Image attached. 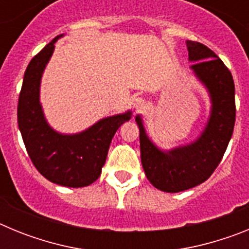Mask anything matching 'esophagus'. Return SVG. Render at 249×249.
Instances as JSON below:
<instances>
[{
    "label": "esophagus",
    "mask_w": 249,
    "mask_h": 249,
    "mask_svg": "<svg viewBox=\"0 0 249 249\" xmlns=\"http://www.w3.org/2000/svg\"><path fill=\"white\" fill-rule=\"evenodd\" d=\"M133 106H135L136 109H143L144 106H146V102H144V100H142V98H136Z\"/></svg>",
    "instance_id": "34e87169"
}]
</instances>
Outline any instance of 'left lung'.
<instances>
[{
	"label": "left lung",
	"instance_id": "obj_1",
	"mask_svg": "<svg viewBox=\"0 0 249 249\" xmlns=\"http://www.w3.org/2000/svg\"><path fill=\"white\" fill-rule=\"evenodd\" d=\"M191 68L206 85L212 100V113L198 140L171 152H162L147 137L140 116L141 160L146 177L157 190L181 192L203 183L218 167L232 137L236 122L234 82L231 71L212 50L187 41Z\"/></svg>",
	"mask_w": 249,
	"mask_h": 249
}]
</instances>
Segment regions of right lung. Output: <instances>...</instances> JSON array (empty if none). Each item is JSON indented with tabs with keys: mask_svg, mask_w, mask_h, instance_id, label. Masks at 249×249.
<instances>
[{
	"mask_svg": "<svg viewBox=\"0 0 249 249\" xmlns=\"http://www.w3.org/2000/svg\"><path fill=\"white\" fill-rule=\"evenodd\" d=\"M59 37L28 63L19 92L17 121L28 156L43 177L61 186L86 187L100 177L112 138L131 118V112L101 120L73 136L59 135L48 126L39 105V81Z\"/></svg>",
	"mask_w": 249,
	"mask_h": 249,
	"instance_id": "obj_1",
	"label": "right lung"
}]
</instances>
